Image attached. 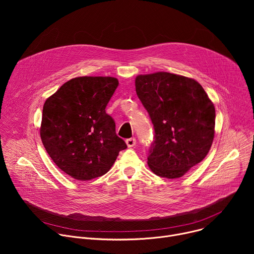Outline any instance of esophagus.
Returning <instances> with one entry per match:
<instances>
[{"instance_id": "1", "label": "esophagus", "mask_w": 254, "mask_h": 254, "mask_svg": "<svg viewBox=\"0 0 254 254\" xmlns=\"http://www.w3.org/2000/svg\"><path fill=\"white\" fill-rule=\"evenodd\" d=\"M126 142H127V147H128V148H132V147H134V146H135L136 140H135V138H134V137H130V138H127V139L126 140Z\"/></svg>"}]
</instances>
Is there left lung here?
<instances>
[{
	"label": "left lung",
	"mask_w": 254,
	"mask_h": 254,
	"mask_svg": "<svg viewBox=\"0 0 254 254\" xmlns=\"http://www.w3.org/2000/svg\"><path fill=\"white\" fill-rule=\"evenodd\" d=\"M135 91L155 128L150 169L168 179L184 176L212 146L214 104L196 80L169 72L136 76Z\"/></svg>",
	"instance_id": "8db88e82"
}]
</instances>
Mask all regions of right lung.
Listing matches in <instances>:
<instances>
[{"instance_id": "right-lung-1", "label": "right lung", "mask_w": 254, "mask_h": 254, "mask_svg": "<svg viewBox=\"0 0 254 254\" xmlns=\"http://www.w3.org/2000/svg\"><path fill=\"white\" fill-rule=\"evenodd\" d=\"M119 80L82 76L65 82L43 106L40 135L56 166L76 180L106 174L127 143L105 107Z\"/></svg>"}]
</instances>
